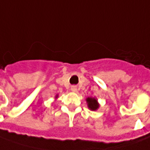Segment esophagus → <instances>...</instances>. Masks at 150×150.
I'll use <instances>...</instances> for the list:
<instances>
[{"mask_svg":"<svg viewBox=\"0 0 150 150\" xmlns=\"http://www.w3.org/2000/svg\"><path fill=\"white\" fill-rule=\"evenodd\" d=\"M71 90H72V91H73V92L77 91V86H73L71 87Z\"/></svg>","mask_w":150,"mask_h":150,"instance_id":"34e87169","label":"esophagus"}]
</instances>
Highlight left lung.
<instances>
[{
    "instance_id": "obj_1",
    "label": "left lung",
    "mask_w": 150,
    "mask_h": 150,
    "mask_svg": "<svg viewBox=\"0 0 150 150\" xmlns=\"http://www.w3.org/2000/svg\"><path fill=\"white\" fill-rule=\"evenodd\" d=\"M86 101H87L88 107L90 109L96 110L97 108H99V104H98V102H97V100L95 98H87Z\"/></svg>"
}]
</instances>
